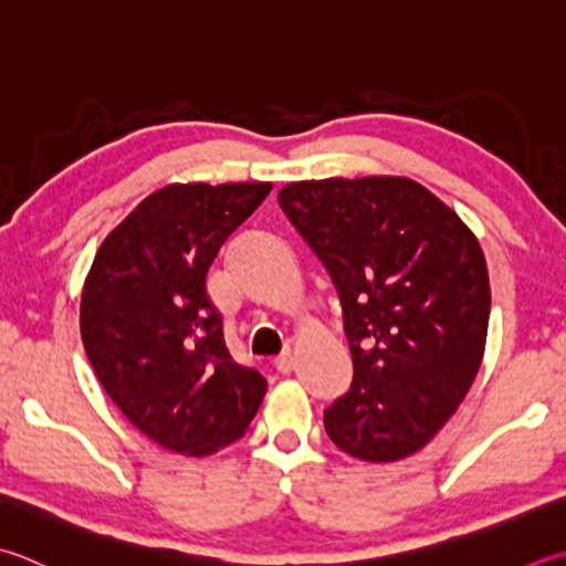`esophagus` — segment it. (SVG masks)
<instances>
[{"instance_id": "1", "label": "esophagus", "mask_w": 566, "mask_h": 566, "mask_svg": "<svg viewBox=\"0 0 566 566\" xmlns=\"http://www.w3.org/2000/svg\"><path fill=\"white\" fill-rule=\"evenodd\" d=\"M274 368H276V373L290 375L294 370V356H292V353H284V356L276 358L274 360Z\"/></svg>"}]
</instances>
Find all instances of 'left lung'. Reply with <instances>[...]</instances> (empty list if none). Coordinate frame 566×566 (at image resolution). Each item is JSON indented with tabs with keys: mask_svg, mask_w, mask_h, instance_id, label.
Returning <instances> with one entry per match:
<instances>
[{
	"mask_svg": "<svg viewBox=\"0 0 566 566\" xmlns=\"http://www.w3.org/2000/svg\"><path fill=\"white\" fill-rule=\"evenodd\" d=\"M276 198L343 306L353 382L324 412L326 434L360 461L412 457L481 368L491 284L479 240L405 176L292 181Z\"/></svg>",
	"mask_w": 566,
	"mask_h": 566,
	"instance_id": "1",
	"label": "left lung"
}]
</instances>
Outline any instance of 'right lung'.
Here are the masks:
<instances>
[{
  "label": "right lung",
  "instance_id": "add662e5",
  "mask_svg": "<svg viewBox=\"0 0 566 566\" xmlns=\"http://www.w3.org/2000/svg\"><path fill=\"white\" fill-rule=\"evenodd\" d=\"M270 191V181L164 186L109 230L85 276L81 338L99 385L144 437L184 457L238 441L268 392L230 358L206 276Z\"/></svg>",
  "mask_w": 566,
  "mask_h": 566
}]
</instances>
